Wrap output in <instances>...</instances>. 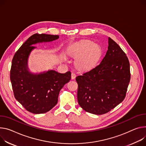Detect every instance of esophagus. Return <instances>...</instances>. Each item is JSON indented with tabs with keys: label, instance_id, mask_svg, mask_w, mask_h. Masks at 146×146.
Wrapping results in <instances>:
<instances>
[{
	"label": "esophagus",
	"instance_id": "1",
	"mask_svg": "<svg viewBox=\"0 0 146 146\" xmlns=\"http://www.w3.org/2000/svg\"><path fill=\"white\" fill-rule=\"evenodd\" d=\"M76 76V74H75L74 73H72V76H71V77H72V80H73V79L75 78Z\"/></svg>",
	"mask_w": 146,
	"mask_h": 146
}]
</instances>
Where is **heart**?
<instances>
[{
	"instance_id": "obj_1",
	"label": "heart",
	"mask_w": 146,
	"mask_h": 146,
	"mask_svg": "<svg viewBox=\"0 0 146 146\" xmlns=\"http://www.w3.org/2000/svg\"><path fill=\"white\" fill-rule=\"evenodd\" d=\"M69 53L73 56H79L76 60V65L83 70L93 67L101 55L99 47L90 40H83L72 45L69 49Z\"/></svg>"
}]
</instances>
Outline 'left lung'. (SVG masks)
Returning a JSON list of instances; mask_svg holds the SVG:
<instances>
[{
    "label": "left lung",
    "mask_w": 146,
    "mask_h": 146,
    "mask_svg": "<svg viewBox=\"0 0 146 146\" xmlns=\"http://www.w3.org/2000/svg\"><path fill=\"white\" fill-rule=\"evenodd\" d=\"M130 79L125 53L109 37L108 50L101 63L76 78L79 105L92 114L108 112L124 100Z\"/></svg>",
    "instance_id": "1"
}]
</instances>
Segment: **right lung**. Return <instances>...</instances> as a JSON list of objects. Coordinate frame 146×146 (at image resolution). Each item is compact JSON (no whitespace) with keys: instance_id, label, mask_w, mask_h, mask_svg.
Instances as JSON below:
<instances>
[{"instance_id":"obj_1","label":"right lung","mask_w":146,"mask_h":146,"mask_svg":"<svg viewBox=\"0 0 146 146\" xmlns=\"http://www.w3.org/2000/svg\"><path fill=\"white\" fill-rule=\"evenodd\" d=\"M59 35L35 34L16 52L13 58L10 80L15 98L26 110L40 114L48 112L58 103L60 90L71 79L70 71L60 73L49 70L39 73L29 70L28 59L38 43L55 41Z\"/></svg>"}]
</instances>
